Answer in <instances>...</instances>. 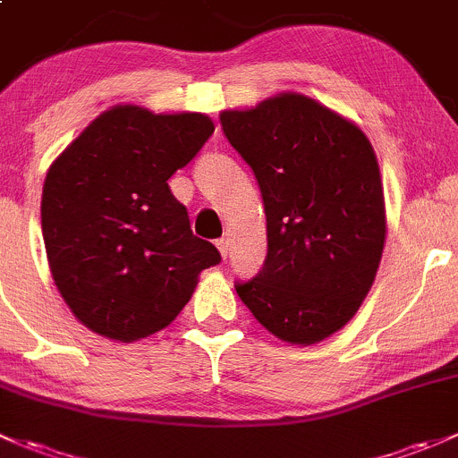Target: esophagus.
<instances>
[{
    "instance_id": "1",
    "label": "esophagus",
    "mask_w": 458,
    "mask_h": 458,
    "mask_svg": "<svg viewBox=\"0 0 458 458\" xmlns=\"http://www.w3.org/2000/svg\"><path fill=\"white\" fill-rule=\"evenodd\" d=\"M216 247H218L220 256H223V258H227V256H229V238H220V240H216Z\"/></svg>"
}]
</instances>
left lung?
I'll use <instances>...</instances> for the list:
<instances>
[{
    "label": "left lung",
    "mask_w": 458,
    "mask_h": 458,
    "mask_svg": "<svg viewBox=\"0 0 458 458\" xmlns=\"http://www.w3.org/2000/svg\"><path fill=\"white\" fill-rule=\"evenodd\" d=\"M220 123L251 165L267 214V260L235 291L282 342H322L355 318L384 253V185L369 136L298 92L220 112Z\"/></svg>",
    "instance_id": "8db88e82"
}]
</instances>
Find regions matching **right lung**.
Masks as SVG:
<instances>
[{
  "label": "right lung",
  "instance_id": "1",
  "mask_svg": "<svg viewBox=\"0 0 458 458\" xmlns=\"http://www.w3.org/2000/svg\"><path fill=\"white\" fill-rule=\"evenodd\" d=\"M200 112L154 114L114 106L46 174L41 231L56 291L101 337L131 344L163 331L220 262L196 238L167 181L214 134Z\"/></svg>",
  "mask_w": 458,
  "mask_h": 458
}]
</instances>
